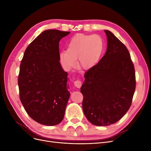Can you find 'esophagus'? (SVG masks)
Listing matches in <instances>:
<instances>
[{
  "label": "esophagus",
  "instance_id": "esophagus-1",
  "mask_svg": "<svg viewBox=\"0 0 151 151\" xmlns=\"http://www.w3.org/2000/svg\"><path fill=\"white\" fill-rule=\"evenodd\" d=\"M74 86L77 88H80L81 87V86H82L81 81H79V80H77V81H74Z\"/></svg>",
  "mask_w": 151,
  "mask_h": 151
}]
</instances>
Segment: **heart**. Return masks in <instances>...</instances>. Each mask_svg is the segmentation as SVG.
I'll list each match as a JSON object with an SVG mask.
<instances>
[{
	"mask_svg": "<svg viewBox=\"0 0 151 151\" xmlns=\"http://www.w3.org/2000/svg\"><path fill=\"white\" fill-rule=\"evenodd\" d=\"M103 51V41L99 35L77 34L68 42L66 52L60 53L59 58L66 69L74 67L77 60L79 69L88 70L99 62Z\"/></svg>",
	"mask_w": 151,
	"mask_h": 151,
	"instance_id": "obj_1",
	"label": "heart"
}]
</instances>
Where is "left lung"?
I'll return each mask as SVG.
<instances>
[{
	"label": "left lung",
	"instance_id": "obj_1",
	"mask_svg": "<svg viewBox=\"0 0 151 151\" xmlns=\"http://www.w3.org/2000/svg\"><path fill=\"white\" fill-rule=\"evenodd\" d=\"M104 32L106 53L85 73L81 88L84 115L96 126L119 121L130 107L135 89V69L129 51L111 31Z\"/></svg>",
	"mask_w": 151,
	"mask_h": 151
}]
</instances>
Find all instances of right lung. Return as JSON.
Listing matches in <instances>:
<instances>
[{"mask_svg":"<svg viewBox=\"0 0 151 151\" xmlns=\"http://www.w3.org/2000/svg\"><path fill=\"white\" fill-rule=\"evenodd\" d=\"M69 33L44 31L27 47L21 62V101L28 115L40 124L56 125L64 117L70 97L69 79L60 63L59 42Z\"/></svg>","mask_w":151,"mask_h":151,"instance_id":"right-lung-1","label":"right lung"}]
</instances>
